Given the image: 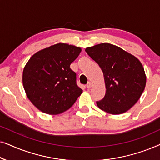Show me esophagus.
<instances>
[{"instance_id":"34e87169","label":"esophagus","mask_w":160,"mask_h":160,"mask_svg":"<svg viewBox=\"0 0 160 160\" xmlns=\"http://www.w3.org/2000/svg\"><path fill=\"white\" fill-rule=\"evenodd\" d=\"M92 85V82H88V83H87V88H88V89L91 88Z\"/></svg>"}]
</instances>
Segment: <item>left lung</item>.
Returning <instances> with one entry per match:
<instances>
[{
    "label": "left lung",
    "instance_id": "1",
    "mask_svg": "<svg viewBox=\"0 0 160 160\" xmlns=\"http://www.w3.org/2000/svg\"><path fill=\"white\" fill-rule=\"evenodd\" d=\"M85 51L99 65L104 76L106 95L97 101L99 108L120 114L130 109L145 89L143 67L135 56L108 43L87 47Z\"/></svg>",
    "mask_w": 160,
    "mask_h": 160
}]
</instances>
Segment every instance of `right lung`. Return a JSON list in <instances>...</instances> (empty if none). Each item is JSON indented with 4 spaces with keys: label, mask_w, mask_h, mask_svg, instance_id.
<instances>
[{
    "label": "right lung",
    "mask_w": 160,
    "mask_h": 160,
    "mask_svg": "<svg viewBox=\"0 0 160 160\" xmlns=\"http://www.w3.org/2000/svg\"><path fill=\"white\" fill-rule=\"evenodd\" d=\"M81 48L57 43L33 54L23 70L25 91L32 104L48 114L67 111L82 93L76 84V73L70 65Z\"/></svg>",
    "instance_id": "1"
}]
</instances>
